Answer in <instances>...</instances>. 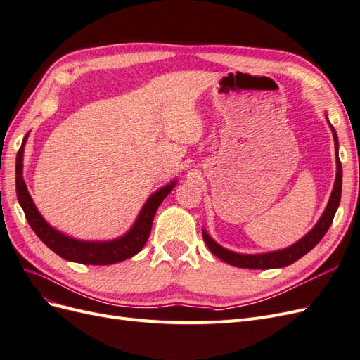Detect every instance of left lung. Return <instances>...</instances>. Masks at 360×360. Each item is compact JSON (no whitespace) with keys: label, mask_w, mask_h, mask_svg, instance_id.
<instances>
[{"label":"left lung","mask_w":360,"mask_h":360,"mask_svg":"<svg viewBox=\"0 0 360 360\" xmlns=\"http://www.w3.org/2000/svg\"><path fill=\"white\" fill-rule=\"evenodd\" d=\"M330 129L333 134L335 150H336V179H335L333 191L330 193V200L328 202V207H326V210L321 214L317 225H315L307 236L302 237L299 242H296L285 249L274 250V252H267V254H255V255L237 254V252H233V250H228V249L222 248L221 245H217L204 230L202 238H204L207 248L212 250V254H214L217 258H221L222 261H225V263L231 264L234 267L278 269V267H285V266L292 264L294 261H297L304 254H308L309 250L321 240L323 236L328 233L329 226L332 225L333 216H335V213L338 210V205H340V201H341V189H342V165H341L340 158H338V136H336V132H335L332 124H330Z\"/></svg>","instance_id":"1"}]
</instances>
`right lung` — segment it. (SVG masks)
Returning <instances> with one entry per match:
<instances>
[{"label":"right lung","instance_id":"obj_1","mask_svg":"<svg viewBox=\"0 0 360 360\" xmlns=\"http://www.w3.org/2000/svg\"><path fill=\"white\" fill-rule=\"evenodd\" d=\"M27 141V136L24 143ZM22 160H24V144L18 151L16 158V195L18 201L22 207L27 221L32 231L37 234L40 240L45 243L51 250L58 254L61 258L68 261H75L81 264H93V266H108L120 263L130 257L136 255L144 248L147 238L151 231V225L158 207L165 200L167 195L174 189L177 181H171L167 186L160 188L147 200L143 209H141L134 226L118 238L110 242H84L76 240L66 234L57 231L52 228L45 219H43L36 204L32 202L27 184L22 177Z\"/></svg>","mask_w":360,"mask_h":360}]
</instances>
